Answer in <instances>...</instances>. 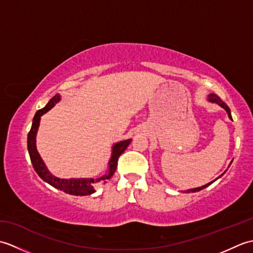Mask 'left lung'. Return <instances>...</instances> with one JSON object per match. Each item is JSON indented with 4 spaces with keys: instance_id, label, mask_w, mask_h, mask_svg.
<instances>
[{
    "instance_id": "1",
    "label": "left lung",
    "mask_w": 253,
    "mask_h": 253,
    "mask_svg": "<svg viewBox=\"0 0 253 253\" xmlns=\"http://www.w3.org/2000/svg\"><path fill=\"white\" fill-rule=\"evenodd\" d=\"M210 102H212V103H216V104H218L219 106H222L223 109L227 112V114H228V117L230 118V120H232V115H230V110H229V107L225 104V102H223L222 100H221V98H219L218 95H216V94H214V93H211V94H209V99H208ZM225 173V171H224ZM223 173V174H224ZM222 174V175H223ZM221 175V176H222ZM219 176V177H221ZM217 179V178H216ZM215 179V180H216ZM215 180H213V181H211V182H209V184H207V185H204V186H201V187H198V188H193V189H189V190H187V192H196V191H200V190H202V189H204V188H207L208 186H210L212 184V182H214Z\"/></svg>"
}]
</instances>
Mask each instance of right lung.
Returning a JSON list of instances; mask_svg holds the SVG:
<instances>
[{
  "label": "right lung",
  "mask_w": 253,
  "mask_h": 253,
  "mask_svg": "<svg viewBox=\"0 0 253 253\" xmlns=\"http://www.w3.org/2000/svg\"><path fill=\"white\" fill-rule=\"evenodd\" d=\"M60 100H61L60 95L58 94L54 95L49 101V103L43 107V109H41L36 113L34 121H32L31 129L28 133V138H27V146H28V152L30 155L31 163H32V166H34L35 170L37 171V174L39 175L44 181H46L47 184H50L51 186L56 188V189L63 190L64 192L69 193V195H74V196H88L95 191L94 187L96 186L98 182H102V181L105 182L106 180H109L113 175H114L117 168L118 158H120V155L125 151L127 147L129 146L131 139L120 141L113 146L111 160L109 161V170H107V173L105 175L99 177V178L63 179V178H58V177L53 176L49 171V169H46V166L43 161H42L40 154L37 151L36 136H37L38 128H39L41 116L49 110H51L52 107L55 105V103H57Z\"/></svg>",
  "instance_id": "1"
}]
</instances>
